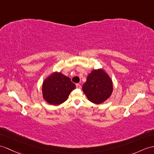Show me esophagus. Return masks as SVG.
<instances>
[{
  "label": "esophagus",
  "mask_w": 154,
  "mask_h": 154,
  "mask_svg": "<svg viewBox=\"0 0 154 154\" xmlns=\"http://www.w3.org/2000/svg\"><path fill=\"white\" fill-rule=\"evenodd\" d=\"M76 88H79V89H80V88H81V85L79 84H76Z\"/></svg>",
  "instance_id": "obj_1"
}]
</instances>
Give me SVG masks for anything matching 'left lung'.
Segmentation results:
<instances>
[{"label": "left lung", "instance_id": "left-lung-1", "mask_svg": "<svg viewBox=\"0 0 154 154\" xmlns=\"http://www.w3.org/2000/svg\"><path fill=\"white\" fill-rule=\"evenodd\" d=\"M82 90L89 101L99 104L110 98L113 91V83L103 69H94L88 74Z\"/></svg>", "mask_w": 154, "mask_h": 154}]
</instances>
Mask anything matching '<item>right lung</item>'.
<instances>
[{
    "mask_svg": "<svg viewBox=\"0 0 154 154\" xmlns=\"http://www.w3.org/2000/svg\"><path fill=\"white\" fill-rule=\"evenodd\" d=\"M76 85L70 78L61 72H54L43 82L42 92L44 100L51 105L57 106L64 103Z\"/></svg>",
    "mask_w": 154,
    "mask_h": 154,
    "instance_id": "obj_1",
    "label": "right lung"
}]
</instances>
